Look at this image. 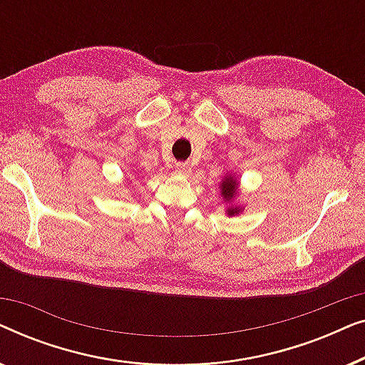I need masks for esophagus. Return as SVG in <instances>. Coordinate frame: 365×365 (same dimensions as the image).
<instances>
[{
	"label": "esophagus",
	"instance_id": "obj_1",
	"mask_svg": "<svg viewBox=\"0 0 365 365\" xmlns=\"http://www.w3.org/2000/svg\"><path fill=\"white\" fill-rule=\"evenodd\" d=\"M176 173L179 176H189L191 174V166L187 163H179L176 164Z\"/></svg>",
	"mask_w": 365,
	"mask_h": 365
}]
</instances>
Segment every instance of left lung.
<instances>
[{"label":"left lung","mask_w":365,"mask_h":365,"mask_svg":"<svg viewBox=\"0 0 365 365\" xmlns=\"http://www.w3.org/2000/svg\"><path fill=\"white\" fill-rule=\"evenodd\" d=\"M237 184H239L237 179L231 176V174L221 181V196L224 199V202H229V207L226 211L227 216H237V214L242 211V207L232 204L234 199H236V196H237Z\"/></svg>","instance_id":"obj_1"}]
</instances>
